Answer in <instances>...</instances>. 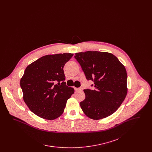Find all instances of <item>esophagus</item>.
<instances>
[{
	"mask_svg": "<svg viewBox=\"0 0 152 152\" xmlns=\"http://www.w3.org/2000/svg\"><path fill=\"white\" fill-rule=\"evenodd\" d=\"M75 90L77 91H82V88H75Z\"/></svg>",
	"mask_w": 152,
	"mask_h": 152,
	"instance_id": "obj_1",
	"label": "esophagus"
}]
</instances>
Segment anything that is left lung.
Segmentation results:
<instances>
[{
	"mask_svg": "<svg viewBox=\"0 0 152 152\" xmlns=\"http://www.w3.org/2000/svg\"><path fill=\"white\" fill-rule=\"evenodd\" d=\"M92 89L84 90L86 99L80 102L84 113L93 120L105 118L115 112L127 94L125 68L112 53L87 51L75 54Z\"/></svg>",
	"mask_w": 152,
	"mask_h": 152,
	"instance_id": "8db88e82",
	"label": "left lung"
}]
</instances>
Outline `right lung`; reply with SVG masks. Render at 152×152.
Returning <instances> with one entry per match:
<instances>
[{
    "mask_svg": "<svg viewBox=\"0 0 152 152\" xmlns=\"http://www.w3.org/2000/svg\"><path fill=\"white\" fill-rule=\"evenodd\" d=\"M73 53L50 55L28 65L20 80L23 99L37 116L54 120L60 116L75 91L66 85L63 68Z\"/></svg>",
    "mask_w": 152,
    "mask_h": 152,
    "instance_id": "obj_1",
    "label": "right lung"
}]
</instances>
